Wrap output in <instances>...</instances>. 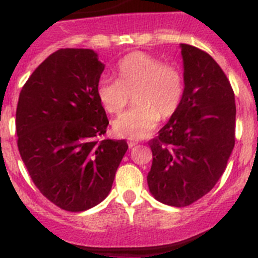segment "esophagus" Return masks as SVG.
<instances>
[{
	"instance_id": "1",
	"label": "esophagus",
	"mask_w": 258,
	"mask_h": 258,
	"mask_svg": "<svg viewBox=\"0 0 258 258\" xmlns=\"http://www.w3.org/2000/svg\"><path fill=\"white\" fill-rule=\"evenodd\" d=\"M127 145H129V147H134V146L136 145H138V142H136V141H129V142H127Z\"/></svg>"
}]
</instances>
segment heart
Listing matches in <instances>:
<instances>
[{"mask_svg": "<svg viewBox=\"0 0 258 258\" xmlns=\"http://www.w3.org/2000/svg\"><path fill=\"white\" fill-rule=\"evenodd\" d=\"M116 72L118 80L101 76L95 86L98 99L111 115L121 112L134 93L136 106L113 121L116 136L127 140L145 138L154 131L160 116L170 117L181 107L184 77L175 64L136 51L118 60Z\"/></svg>", "mask_w": 258, "mask_h": 258, "instance_id": "obj_1", "label": "heart"}]
</instances>
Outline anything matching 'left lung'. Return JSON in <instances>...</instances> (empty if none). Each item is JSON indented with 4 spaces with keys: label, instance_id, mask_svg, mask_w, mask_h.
<instances>
[{
    "label": "left lung",
    "instance_id": "1",
    "mask_svg": "<svg viewBox=\"0 0 258 258\" xmlns=\"http://www.w3.org/2000/svg\"><path fill=\"white\" fill-rule=\"evenodd\" d=\"M184 97L149 142L150 192L159 202L186 207L208 194L226 169L235 145V97L208 52L181 44Z\"/></svg>",
    "mask_w": 258,
    "mask_h": 258
}]
</instances>
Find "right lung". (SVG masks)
<instances>
[{
    "instance_id": "1",
    "label": "right lung",
    "mask_w": 258,
    "mask_h": 258,
    "mask_svg": "<svg viewBox=\"0 0 258 258\" xmlns=\"http://www.w3.org/2000/svg\"><path fill=\"white\" fill-rule=\"evenodd\" d=\"M104 70L92 49H60L23 86L17 107L18 149L36 187L68 212L103 202L127 150L104 140L108 125L95 86Z\"/></svg>"
}]
</instances>
